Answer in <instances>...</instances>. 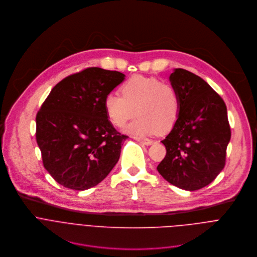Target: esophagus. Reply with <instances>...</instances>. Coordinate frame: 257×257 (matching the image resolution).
Listing matches in <instances>:
<instances>
[{
    "label": "esophagus",
    "mask_w": 257,
    "mask_h": 257,
    "mask_svg": "<svg viewBox=\"0 0 257 257\" xmlns=\"http://www.w3.org/2000/svg\"><path fill=\"white\" fill-rule=\"evenodd\" d=\"M135 140L136 141H138V142H140L141 144H143V145H146V146H150V145H152L154 142L152 141V140H150V139H147V138H141V137H136L135 138Z\"/></svg>",
    "instance_id": "esophagus-1"
}]
</instances>
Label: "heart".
I'll list each match as a JSON object with an SVG mask.
<instances>
[{
	"label": "heart",
	"mask_w": 257,
	"mask_h": 257,
	"mask_svg": "<svg viewBox=\"0 0 257 257\" xmlns=\"http://www.w3.org/2000/svg\"><path fill=\"white\" fill-rule=\"evenodd\" d=\"M121 95L110 92L105 95L103 106L108 120L121 127L133 117L138 116L126 126L130 134L147 136L159 131H171L181 111V99L178 88L170 81L155 77L135 75L123 82Z\"/></svg>",
	"instance_id": "1"
}]
</instances>
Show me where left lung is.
Returning a JSON list of instances; mask_svg holds the SVG:
<instances>
[{"mask_svg":"<svg viewBox=\"0 0 257 257\" xmlns=\"http://www.w3.org/2000/svg\"><path fill=\"white\" fill-rule=\"evenodd\" d=\"M170 81L179 90L181 111L162 141L167 154L157 170L172 185L195 191L214 181L225 166L231 138L227 108L204 79L188 70L175 69Z\"/></svg>","mask_w":257,"mask_h":257,"instance_id":"left-lung-1","label":"left lung"}]
</instances>
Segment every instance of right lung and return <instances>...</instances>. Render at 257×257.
Returning <instances> with one entry per match:
<instances>
[{
    "label": "right lung",
    "instance_id": "add662e5",
    "mask_svg": "<svg viewBox=\"0 0 257 257\" xmlns=\"http://www.w3.org/2000/svg\"><path fill=\"white\" fill-rule=\"evenodd\" d=\"M123 79L118 71L86 68L57 83L37 112L36 141L44 168L63 187H94L117 163L127 136L108 120L103 100Z\"/></svg>",
    "mask_w": 257,
    "mask_h": 257
}]
</instances>
